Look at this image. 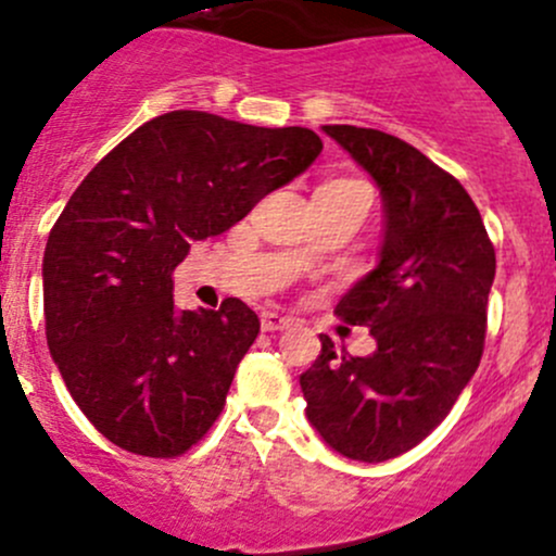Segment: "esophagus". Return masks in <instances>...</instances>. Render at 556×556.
I'll return each instance as SVG.
<instances>
[{"label":"esophagus","instance_id":"obj_1","mask_svg":"<svg viewBox=\"0 0 556 556\" xmlns=\"http://www.w3.org/2000/svg\"><path fill=\"white\" fill-rule=\"evenodd\" d=\"M261 327H263V330H266V332L288 330V327H293V319L282 317V314H277V312H263V314H261Z\"/></svg>","mask_w":556,"mask_h":556}]
</instances>
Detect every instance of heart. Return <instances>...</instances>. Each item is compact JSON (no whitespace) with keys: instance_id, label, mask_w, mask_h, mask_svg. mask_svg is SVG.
<instances>
[{"instance_id":"1","label":"heart","mask_w":556,"mask_h":556,"mask_svg":"<svg viewBox=\"0 0 556 556\" xmlns=\"http://www.w3.org/2000/svg\"><path fill=\"white\" fill-rule=\"evenodd\" d=\"M323 191H330V194H356V197H365L370 200V186L365 180H356V178H330L319 186Z\"/></svg>"}]
</instances>
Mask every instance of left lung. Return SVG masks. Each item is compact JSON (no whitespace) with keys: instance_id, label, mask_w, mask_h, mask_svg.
<instances>
[{"instance_id":"obj_1","label":"left lung","mask_w":556,"mask_h":556,"mask_svg":"<svg viewBox=\"0 0 556 556\" xmlns=\"http://www.w3.org/2000/svg\"><path fill=\"white\" fill-rule=\"evenodd\" d=\"M323 130L381 189L378 266L336 306L343 323L370 330L376 352L338 354L319 336L301 391L327 445L381 464L426 440L477 372L495 250L464 186L410 143L370 127Z\"/></svg>"}]
</instances>
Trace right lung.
<instances>
[{
  "label": "right lung",
  "mask_w": 556,
  "mask_h": 556,
  "mask_svg": "<svg viewBox=\"0 0 556 556\" xmlns=\"http://www.w3.org/2000/svg\"><path fill=\"white\" fill-rule=\"evenodd\" d=\"M323 151L306 127L170 111L111 149L45 248V330L68 394L116 447L173 458L207 434L258 338L239 298L180 312L173 271Z\"/></svg>",
  "instance_id": "1"
}]
</instances>
